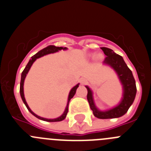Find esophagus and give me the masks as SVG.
<instances>
[{"label":"esophagus","instance_id":"1","mask_svg":"<svg viewBox=\"0 0 151 151\" xmlns=\"http://www.w3.org/2000/svg\"><path fill=\"white\" fill-rule=\"evenodd\" d=\"M80 82H81V83L82 84H85L86 82V80L85 78H81V80H80Z\"/></svg>","mask_w":151,"mask_h":151}]
</instances>
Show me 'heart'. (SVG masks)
<instances>
[{
	"mask_svg": "<svg viewBox=\"0 0 151 151\" xmlns=\"http://www.w3.org/2000/svg\"><path fill=\"white\" fill-rule=\"evenodd\" d=\"M90 56L92 57V58H94L95 55H91ZM101 57H102V56H101V55H98L97 58H98V59H101Z\"/></svg>",
	"mask_w": 151,
	"mask_h": 151,
	"instance_id": "heart-1",
	"label": "heart"
}]
</instances>
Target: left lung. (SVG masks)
Here are the masks:
<instances>
[{
    "label": "left lung",
    "mask_w": 151,
    "mask_h": 151,
    "mask_svg": "<svg viewBox=\"0 0 151 151\" xmlns=\"http://www.w3.org/2000/svg\"><path fill=\"white\" fill-rule=\"evenodd\" d=\"M101 49L103 50L105 55H107L103 62L104 65L110 66L117 74L119 82L123 87L122 99L117 105L108 110L101 111L95 104L93 92L88 86H86V88L88 91L87 100L91 110L96 117L99 119H112L120 117L128 111L129 108L135 100L137 92L135 81L132 70L126 65V62H124L121 55L115 53L111 49L107 47H101Z\"/></svg>",
    "instance_id": "8db88e82"
}]
</instances>
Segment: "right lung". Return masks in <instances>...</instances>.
<instances>
[{"instance_id":"add662e5","label":"right lung","mask_w":151,"mask_h":151,"mask_svg":"<svg viewBox=\"0 0 151 151\" xmlns=\"http://www.w3.org/2000/svg\"><path fill=\"white\" fill-rule=\"evenodd\" d=\"M67 50L68 48L67 47H55V46H53V45H50V46H48V47H45L44 49H43V50H40L38 52H37L35 55H34L32 57V59H30L29 62H28V63L27 64L26 67L25 68L24 70H23L22 73L19 92H20V96H21L22 99V101L24 102V104H25L26 108H28V110L29 111V112L31 113L32 114H33L34 116H36L37 118H38V119H41V120H43V121L59 122V121H62V120H63V119H65L66 116H67L68 112L69 101H70V99H72V98L74 97V95H75L76 90H77V89L78 88L80 83H77V85L74 86V87H73L72 89L70 90V92H69V94H68V98L67 105H66L65 109V111H64L63 114H62L60 116H59V117L54 118V119H47V118L42 117V116H38V115H37L36 114H35V113H34L33 111L31 110V108H29V106L28 105V104H27V102H26V100H25V95H24V82H25V77H26L27 74H28V71H29L30 68H31V67H32V65H33L34 62L37 60V59H39V58H40V57L43 56V55H48V54L55 53V52H59V51H60V50Z\"/></svg>"}]
</instances>
